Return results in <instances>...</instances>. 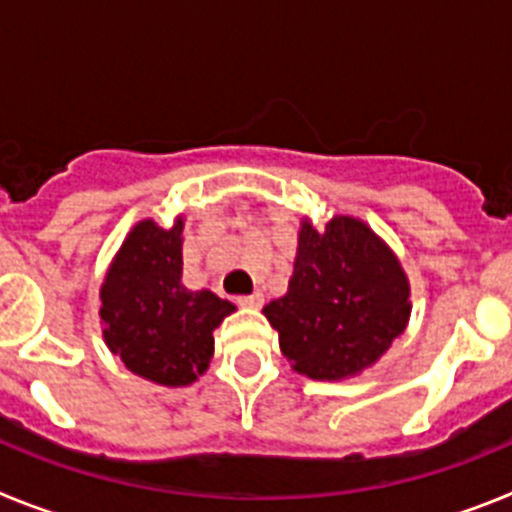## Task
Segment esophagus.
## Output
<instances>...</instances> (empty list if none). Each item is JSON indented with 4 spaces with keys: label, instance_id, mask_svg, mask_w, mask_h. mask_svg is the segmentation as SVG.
<instances>
[{
    "label": "esophagus",
    "instance_id": "obj_1",
    "mask_svg": "<svg viewBox=\"0 0 512 512\" xmlns=\"http://www.w3.org/2000/svg\"><path fill=\"white\" fill-rule=\"evenodd\" d=\"M238 305L261 307V305H264V295H261V292H253V295H243V297H238Z\"/></svg>",
    "mask_w": 512,
    "mask_h": 512
}]
</instances>
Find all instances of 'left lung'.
I'll use <instances>...</instances> for the list:
<instances>
[{
  "label": "left lung",
  "mask_w": 512,
  "mask_h": 512,
  "mask_svg": "<svg viewBox=\"0 0 512 512\" xmlns=\"http://www.w3.org/2000/svg\"><path fill=\"white\" fill-rule=\"evenodd\" d=\"M292 369L338 382L372 366L410 318V284L395 253L356 217L325 230L305 220L287 295L264 307Z\"/></svg>",
  "instance_id": "1"
}]
</instances>
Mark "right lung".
<instances>
[{"mask_svg":"<svg viewBox=\"0 0 512 512\" xmlns=\"http://www.w3.org/2000/svg\"><path fill=\"white\" fill-rule=\"evenodd\" d=\"M182 230L140 220L117 251L102 292L104 343L130 372L164 387H187L207 372L212 330L235 310L210 289L182 284Z\"/></svg>","mask_w":512,"mask_h":512,"instance_id":"add662e5","label":"right lung"}]
</instances>
